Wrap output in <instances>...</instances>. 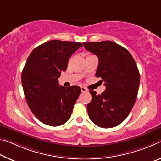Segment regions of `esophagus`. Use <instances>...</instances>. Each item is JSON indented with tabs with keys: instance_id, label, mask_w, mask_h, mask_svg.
Here are the masks:
<instances>
[{
	"instance_id": "obj_1",
	"label": "esophagus",
	"mask_w": 161,
	"mask_h": 161,
	"mask_svg": "<svg viewBox=\"0 0 161 161\" xmlns=\"http://www.w3.org/2000/svg\"><path fill=\"white\" fill-rule=\"evenodd\" d=\"M80 91H81V93H85V92L88 91V90L86 88H84V87H80Z\"/></svg>"
}]
</instances>
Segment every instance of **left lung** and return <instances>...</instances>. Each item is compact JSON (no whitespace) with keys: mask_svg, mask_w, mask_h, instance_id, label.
I'll return each instance as SVG.
<instances>
[{"mask_svg":"<svg viewBox=\"0 0 161 161\" xmlns=\"http://www.w3.org/2000/svg\"><path fill=\"white\" fill-rule=\"evenodd\" d=\"M86 50L98 58L96 76L104 81L101 95L90 91L92 100L87 105L89 118L96 125L109 128L124 120L132 110L138 95L140 73L127 49L110 41L83 43Z\"/></svg>","mask_w":161,"mask_h":161,"instance_id":"left-lung-1","label":"left lung"}]
</instances>
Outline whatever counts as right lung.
Masks as SVG:
<instances>
[{
  "label": "right lung",
  "mask_w": 161,
  "mask_h": 161,
  "mask_svg": "<svg viewBox=\"0 0 161 161\" xmlns=\"http://www.w3.org/2000/svg\"><path fill=\"white\" fill-rule=\"evenodd\" d=\"M81 46L78 42L49 41L33 49L26 60L21 75L25 97L34 115L44 124L61 125L70 118L80 88L59 86L58 78Z\"/></svg>",
  "instance_id": "obj_1"
}]
</instances>
